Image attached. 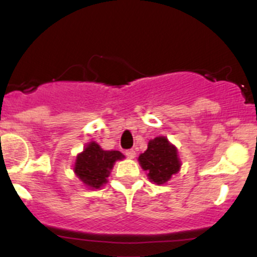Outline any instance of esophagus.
<instances>
[{"label":"esophagus","mask_w":257,"mask_h":257,"mask_svg":"<svg viewBox=\"0 0 257 257\" xmlns=\"http://www.w3.org/2000/svg\"><path fill=\"white\" fill-rule=\"evenodd\" d=\"M125 155L129 158V159H133V158L136 157V150H134V149L125 150Z\"/></svg>","instance_id":"esophagus-1"}]
</instances>
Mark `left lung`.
<instances>
[{
	"instance_id": "8db88e82",
	"label": "left lung",
	"mask_w": 257,
	"mask_h": 257,
	"mask_svg": "<svg viewBox=\"0 0 257 257\" xmlns=\"http://www.w3.org/2000/svg\"><path fill=\"white\" fill-rule=\"evenodd\" d=\"M142 168L148 172V177L155 184H164L180 169L175 147L164 137H158L148 143V149L139 155Z\"/></svg>"
}]
</instances>
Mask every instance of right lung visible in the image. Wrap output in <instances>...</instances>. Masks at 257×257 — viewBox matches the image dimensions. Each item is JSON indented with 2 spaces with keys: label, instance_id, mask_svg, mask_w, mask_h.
<instances>
[{
  "label": "right lung",
  "instance_id": "right-lung-1",
  "mask_svg": "<svg viewBox=\"0 0 257 257\" xmlns=\"http://www.w3.org/2000/svg\"><path fill=\"white\" fill-rule=\"evenodd\" d=\"M121 158L124 155L118 150H103L97 143L92 142L77 157L74 172L85 185L99 189L107 183L115 160Z\"/></svg>",
  "mask_w": 257,
  "mask_h": 257
}]
</instances>
